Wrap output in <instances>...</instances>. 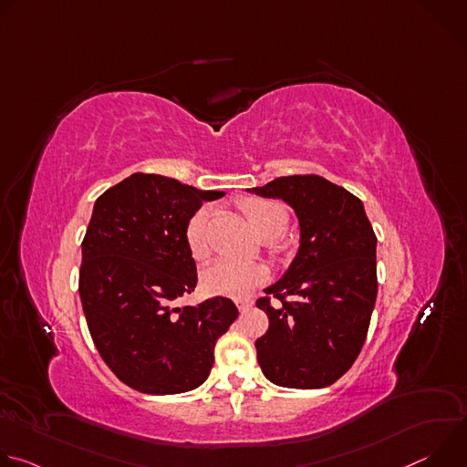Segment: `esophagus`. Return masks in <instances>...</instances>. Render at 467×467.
Listing matches in <instances>:
<instances>
[{"instance_id":"esophagus-1","label":"esophagus","mask_w":467,"mask_h":467,"mask_svg":"<svg viewBox=\"0 0 467 467\" xmlns=\"http://www.w3.org/2000/svg\"><path fill=\"white\" fill-rule=\"evenodd\" d=\"M236 306L244 312V310H247V308L253 306V301H251V299H236Z\"/></svg>"}]
</instances>
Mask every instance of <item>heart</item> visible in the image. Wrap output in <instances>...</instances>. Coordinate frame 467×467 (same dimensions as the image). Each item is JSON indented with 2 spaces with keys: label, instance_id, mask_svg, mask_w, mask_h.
<instances>
[{
  "label": "heart",
  "instance_id": "b5f03b06",
  "mask_svg": "<svg viewBox=\"0 0 467 467\" xmlns=\"http://www.w3.org/2000/svg\"><path fill=\"white\" fill-rule=\"evenodd\" d=\"M240 211L245 220L253 227V231L265 238H279L288 225L286 209L274 202V199L262 197H247L240 202ZM211 211L209 207L199 209L186 225V245L190 254L195 260H205L209 256L207 244V222ZM268 281V268L256 262H233V260H218L203 272L202 288L209 296H223V297H245L256 286Z\"/></svg>",
  "mask_w": 467,
  "mask_h": 467
}]
</instances>
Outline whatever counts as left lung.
Segmentation results:
<instances>
[{
	"instance_id": "obj_1",
	"label": "left lung",
	"mask_w": 467,
	"mask_h": 467,
	"mask_svg": "<svg viewBox=\"0 0 467 467\" xmlns=\"http://www.w3.org/2000/svg\"><path fill=\"white\" fill-rule=\"evenodd\" d=\"M247 192L283 199L299 220L296 258L256 301L270 317L254 342L256 360L277 386L325 388L364 346L377 299V236L360 199L319 175L279 177Z\"/></svg>"
}]
</instances>
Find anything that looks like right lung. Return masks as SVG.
<instances>
[{"label": "right lung", "instance_id": "obj_1", "mask_svg": "<svg viewBox=\"0 0 467 467\" xmlns=\"http://www.w3.org/2000/svg\"><path fill=\"white\" fill-rule=\"evenodd\" d=\"M225 195L155 173H132L103 192L81 244L79 296L92 340L112 373L142 393L202 386L214 348L238 317L227 297L173 306L193 292L186 225Z\"/></svg>", "mask_w": 467, "mask_h": 467}]
</instances>
